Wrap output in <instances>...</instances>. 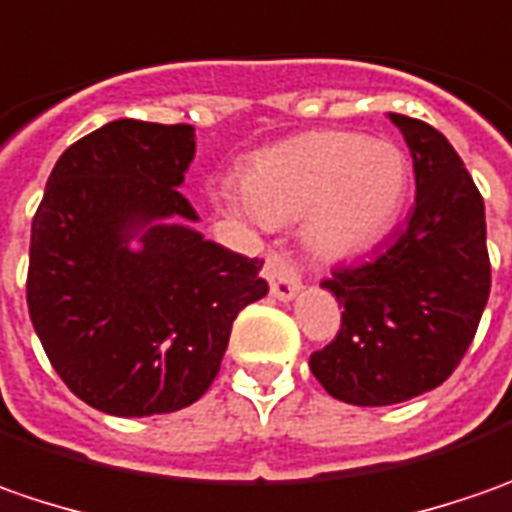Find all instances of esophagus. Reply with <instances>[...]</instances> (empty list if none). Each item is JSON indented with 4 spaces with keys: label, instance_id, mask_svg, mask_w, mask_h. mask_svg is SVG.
<instances>
[{
    "label": "esophagus",
    "instance_id": "esophagus-1",
    "mask_svg": "<svg viewBox=\"0 0 512 512\" xmlns=\"http://www.w3.org/2000/svg\"><path fill=\"white\" fill-rule=\"evenodd\" d=\"M266 280H269L272 297H277V300H294L297 291L303 289L300 274L291 266V260H286L283 255L266 257Z\"/></svg>",
    "mask_w": 512,
    "mask_h": 512
}]
</instances>
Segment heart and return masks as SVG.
Masks as SVG:
<instances>
[{
	"label": "heart",
	"instance_id": "heart-1",
	"mask_svg": "<svg viewBox=\"0 0 512 512\" xmlns=\"http://www.w3.org/2000/svg\"><path fill=\"white\" fill-rule=\"evenodd\" d=\"M411 186V161L388 138L323 130L252 155L240 169L229 212L263 223L303 218L314 255L343 260L374 246L394 223Z\"/></svg>",
	"mask_w": 512,
	"mask_h": 512
}]
</instances>
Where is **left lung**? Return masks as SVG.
<instances>
[{"label": "left lung", "mask_w": 512, "mask_h": 512, "mask_svg": "<svg viewBox=\"0 0 512 512\" xmlns=\"http://www.w3.org/2000/svg\"><path fill=\"white\" fill-rule=\"evenodd\" d=\"M388 118L414 158V212L371 260L323 280L343 306V326L309 360L331 397L362 408L442 385L473 343L490 294L485 201L462 158L431 124Z\"/></svg>", "instance_id": "8db88e82"}]
</instances>
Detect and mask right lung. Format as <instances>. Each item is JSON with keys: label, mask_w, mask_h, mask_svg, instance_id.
I'll return each mask as SVG.
<instances>
[{"label": "right lung", "mask_w": 512, "mask_h": 512, "mask_svg": "<svg viewBox=\"0 0 512 512\" xmlns=\"http://www.w3.org/2000/svg\"><path fill=\"white\" fill-rule=\"evenodd\" d=\"M195 127L118 118L62 152L30 229L27 309L64 385L113 416L206 394L263 260L192 229Z\"/></svg>", "instance_id": "add662e5"}]
</instances>
